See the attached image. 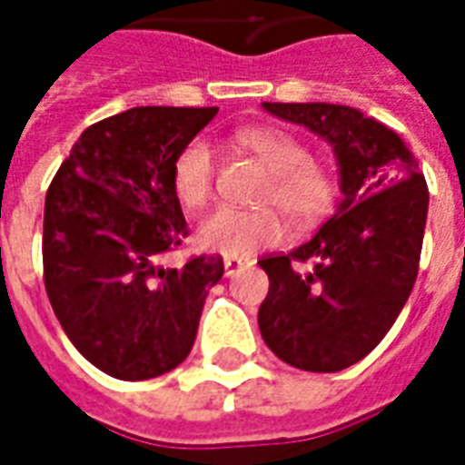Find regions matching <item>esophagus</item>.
Masks as SVG:
<instances>
[{
	"label": "esophagus",
	"instance_id": "obj_1",
	"mask_svg": "<svg viewBox=\"0 0 465 465\" xmlns=\"http://www.w3.org/2000/svg\"><path fill=\"white\" fill-rule=\"evenodd\" d=\"M249 266V262L246 259H236V256H229L226 262H223V272H226V276H233V273H239L242 269H246Z\"/></svg>",
	"mask_w": 465,
	"mask_h": 465
}]
</instances>
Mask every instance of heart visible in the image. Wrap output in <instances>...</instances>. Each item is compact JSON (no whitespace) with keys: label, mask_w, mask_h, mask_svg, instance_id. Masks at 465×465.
Listing matches in <instances>:
<instances>
[{"label":"heart","mask_w":465,"mask_h":465,"mask_svg":"<svg viewBox=\"0 0 465 465\" xmlns=\"http://www.w3.org/2000/svg\"><path fill=\"white\" fill-rule=\"evenodd\" d=\"M236 143L269 172L256 202L276 205L299 229L319 223L331 212L339 199V176L331 163L312 156L306 142L296 134L276 126H249L236 134ZM213 182L216 162L212 146L202 139L189 142L172 166L179 202L192 212L203 209L213 196ZM275 210L219 209L202 223L199 243L222 256H249L263 246H273L286 232Z\"/></svg>","instance_id":"b5f03b06"}]
</instances>
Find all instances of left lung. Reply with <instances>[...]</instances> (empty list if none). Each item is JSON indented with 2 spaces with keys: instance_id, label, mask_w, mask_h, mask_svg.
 <instances>
[{
  "instance_id": "1",
  "label": "left lung",
  "mask_w": 465,
  "mask_h": 465,
  "mask_svg": "<svg viewBox=\"0 0 465 465\" xmlns=\"http://www.w3.org/2000/svg\"><path fill=\"white\" fill-rule=\"evenodd\" d=\"M333 143L343 202L289 253H269L259 309L266 346L289 366L333 373L369 356L399 319L419 273L429 186L399 134L341 104L266 102Z\"/></svg>"
}]
</instances>
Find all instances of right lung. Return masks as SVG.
Instances as JSON below:
<instances>
[{"label":"right lung","mask_w":465,"mask_h":465,"mask_svg":"<svg viewBox=\"0 0 465 465\" xmlns=\"http://www.w3.org/2000/svg\"><path fill=\"white\" fill-rule=\"evenodd\" d=\"M216 106H134L92 124L45 202V286L62 329L96 369L143 381L176 369L193 346L203 299L223 259L159 256L189 236L172 166Z\"/></svg>","instance_id":"add662e5"}]
</instances>
